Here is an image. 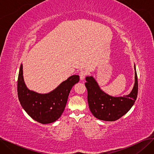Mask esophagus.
Returning a JSON list of instances; mask_svg holds the SVG:
<instances>
[{"mask_svg": "<svg viewBox=\"0 0 154 154\" xmlns=\"http://www.w3.org/2000/svg\"><path fill=\"white\" fill-rule=\"evenodd\" d=\"M79 75H80V79H81L82 80H83L85 79V76H86V72L85 71H84V70L81 71V72H80Z\"/></svg>", "mask_w": 154, "mask_h": 154, "instance_id": "1", "label": "esophagus"}]
</instances>
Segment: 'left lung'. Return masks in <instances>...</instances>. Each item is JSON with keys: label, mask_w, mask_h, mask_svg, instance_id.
<instances>
[{"label": "left lung", "mask_w": 154, "mask_h": 154, "mask_svg": "<svg viewBox=\"0 0 154 154\" xmlns=\"http://www.w3.org/2000/svg\"><path fill=\"white\" fill-rule=\"evenodd\" d=\"M135 83L128 95L113 97L103 92L93 76L85 77L87 99L89 109L95 117L104 121H115L129 111L136 100L138 93V80L134 64Z\"/></svg>", "instance_id": "obj_1"}]
</instances>
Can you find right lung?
<instances>
[{"mask_svg":"<svg viewBox=\"0 0 154 154\" xmlns=\"http://www.w3.org/2000/svg\"><path fill=\"white\" fill-rule=\"evenodd\" d=\"M79 81L78 75H72L52 91L39 94L29 90L26 86L21 63L17 80V93L20 105L27 114L37 122L43 124L54 122L62 114L72 88Z\"/></svg>","mask_w":154,"mask_h":154,"instance_id":"add662e5","label":"right lung"}]
</instances>
